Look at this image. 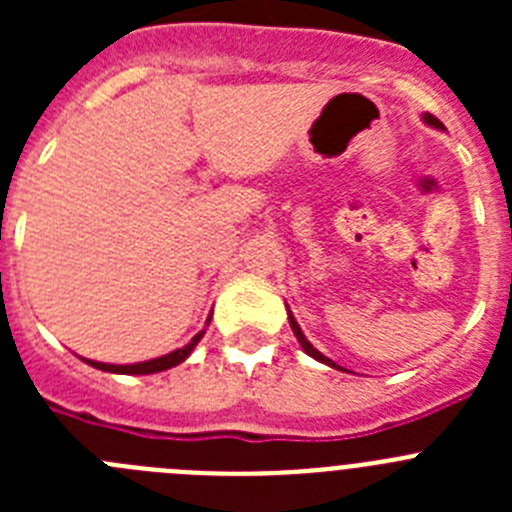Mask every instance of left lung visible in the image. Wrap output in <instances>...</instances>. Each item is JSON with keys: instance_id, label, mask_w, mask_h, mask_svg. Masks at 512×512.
<instances>
[{"instance_id": "1", "label": "left lung", "mask_w": 512, "mask_h": 512, "mask_svg": "<svg viewBox=\"0 0 512 512\" xmlns=\"http://www.w3.org/2000/svg\"><path fill=\"white\" fill-rule=\"evenodd\" d=\"M423 120H425V122H428V125H433V128H443V125H441V120H438V117H433V115H425V117H423ZM289 325H292V333H295V336H297V341H300L302 351H305V354H307V356H312V359H318V361H323V364L333 366V369H341V366H338V364H336V361H330V359H328V356H323V354H320L318 348H315V346H312V343H310V341H307V338H305V333H302V330H300V325H297V320H295V318H292V312H289Z\"/></svg>"}]
</instances>
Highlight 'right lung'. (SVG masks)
Masks as SVG:
<instances>
[{"label":"right lung","instance_id":"obj_1","mask_svg":"<svg viewBox=\"0 0 512 512\" xmlns=\"http://www.w3.org/2000/svg\"><path fill=\"white\" fill-rule=\"evenodd\" d=\"M205 336V330H200L192 341L187 343L184 348H176L171 354L161 356V359H151V361H140V364H125V366H117V364H102V361H87L92 364L94 369H102V372H112V374H156V372H164V369H171V366L182 364L189 354H192V348L200 343V338Z\"/></svg>","mask_w":512,"mask_h":512}]
</instances>
